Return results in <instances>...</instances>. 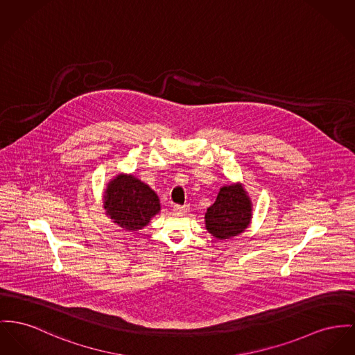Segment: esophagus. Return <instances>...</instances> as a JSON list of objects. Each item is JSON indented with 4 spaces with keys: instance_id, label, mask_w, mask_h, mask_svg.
<instances>
[{
    "instance_id": "obj_1",
    "label": "esophagus",
    "mask_w": 355,
    "mask_h": 355,
    "mask_svg": "<svg viewBox=\"0 0 355 355\" xmlns=\"http://www.w3.org/2000/svg\"><path fill=\"white\" fill-rule=\"evenodd\" d=\"M173 210H175V211H183V213H184V211H187V210H189V206H187V205H184V206L175 205V206H173Z\"/></svg>"
}]
</instances>
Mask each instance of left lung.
<instances>
[{"mask_svg": "<svg viewBox=\"0 0 355 355\" xmlns=\"http://www.w3.org/2000/svg\"><path fill=\"white\" fill-rule=\"evenodd\" d=\"M252 220V200L242 184L223 186L205 215L206 229L216 239H227L245 232Z\"/></svg>", "mask_w": 355, "mask_h": 355, "instance_id": "obj_1", "label": "left lung"}]
</instances>
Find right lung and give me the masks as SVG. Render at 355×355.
I'll use <instances>...</instances> for the list:
<instances>
[{
    "instance_id": "add662e5",
    "label": "right lung",
    "mask_w": 355,
    "mask_h": 355,
    "mask_svg": "<svg viewBox=\"0 0 355 355\" xmlns=\"http://www.w3.org/2000/svg\"><path fill=\"white\" fill-rule=\"evenodd\" d=\"M106 215L126 232H137L160 211L156 192L133 175H117L103 195Z\"/></svg>"
}]
</instances>
